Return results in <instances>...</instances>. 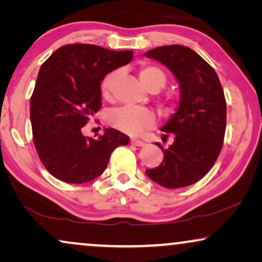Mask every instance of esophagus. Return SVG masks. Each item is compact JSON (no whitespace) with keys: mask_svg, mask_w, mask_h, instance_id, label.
I'll return each instance as SVG.
<instances>
[{"mask_svg":"<svg viewBox=\"0 0 262 262\" xmlns=\"http://www.w3.org/2000/svg\"><path fill=\"white\" fill-rule=\"evenodd\" d=\"M130 143H131L132 145H135V146H143V145H145L144 142L138 141V139H131Z\"/></svg>","mask_w":262,"mask_h":262,"instance_id":"34e87169","label":"esophagus"}]
</instances>
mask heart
Listing matches in <instances>:
<instances>
[{
	"label": "heart",
	"mask_w": 262,
	"mask_h": 262,
	"mask_svg": "<svg viewBox=\"0 0 262 262\" xmlns=\"http://www.w3.org/2000/svg\"><path fill=\"white\" fill-rule=\"evenodd\" d=\"M139 80L142 84L150 92H157L167 83V75L160 67L154 64H143L138 71ZM119 77V71H111L103 77L101 82V94L105 99L112 96L113 87ZM173 106V100H166V108ZM155 116L149 110L136 108V107L125 106L111 111L108 114V123L117 130L123 131L131 136H138L143 131L149 130L155 125Z\"/></svg>",
	"instance_id": "1"
}]
</instances>
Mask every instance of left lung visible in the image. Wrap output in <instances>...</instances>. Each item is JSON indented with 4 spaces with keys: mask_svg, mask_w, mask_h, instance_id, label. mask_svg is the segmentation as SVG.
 I'll return each instance as SVG.
<instances>
[{
    "mask_svg": "<svg viewBox=\"0 0 262 262\" xmlns=\"http://www.w3.org/2000/svg\"><path fill=\"white\" fill-rule=\"evenodd\" d=\"M145 56L164 64L181 89L177 113L162 127L163 141L171 136L173 144L163 149L156 143L163 161L145 173L166 188L186 187L205 177L221 154L227 126L223 88L213 68L187 46H159Z\"/></svg>",
    "mask_w": 262,
    "mask_h": 262,
    "instance_id": "left-lung-1",
    "label": "left lung"
}]
</instances>
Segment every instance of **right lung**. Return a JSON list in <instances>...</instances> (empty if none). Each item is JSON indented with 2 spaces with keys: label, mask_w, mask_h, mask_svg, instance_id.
Segmentation results:
<instances>
[{
  "label": "right lung",
  "mask_w": 262,
  "mask_h": 262,
  "mask_svg": "<svg viewBox=\"0 0 262 262\" xmlns=\"http://www.w3.org/2000/svg\"><path fill=\"white\" fill-rule=\"evenodd\" d=\"M132 57V51L75 42L60 46L42 63L31 96L32 134L41 163L58 180H94L106 169L113 150L130 142L112 127L96 139L84 137L81 130L101 108L103 77Z\"/></svg>",
  "instance_id": "obj_1"
}]
</instances>
